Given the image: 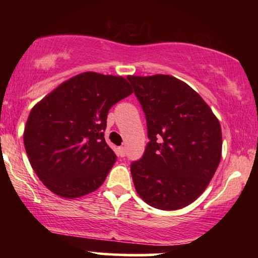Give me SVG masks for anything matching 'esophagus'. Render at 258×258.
Returning <instances> with one entry per match:
<instances>
[{
    "label": "esophagus",
    "instance_id": "34e87169",
    "mask_svg": "<svg viewBox=\"0 0 258 258\" xmlns=\"http://www.w3.org/2000/svg\"><path fill=\"white\" fill-rule=\"evenodd\" d=\"M117 155L119 157H124L125 156V148L124 147H119L117 149Z\"/></svg>",
    "mask_w": 258,
    "mask_h": 258
}]
</instances>
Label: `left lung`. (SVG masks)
Listing matches in <instances>:
<instances>
[{"label": "left lung", "instance_id": "1", "mask_svg": "<svg viewBox=\"0 0 258 258\" xmlns=\"http://www.w3.org/2000/svg\"><path fill=\"white\" fill-rule=\"evenodd\" d=\"M142 105L148 136L143 157L130 170L139 196L161 210L199 199L220 164L222 130L206 101L171 75H129Z\"/></svg>", "mask_w": 258, "mask_h": 258}]
</instances>
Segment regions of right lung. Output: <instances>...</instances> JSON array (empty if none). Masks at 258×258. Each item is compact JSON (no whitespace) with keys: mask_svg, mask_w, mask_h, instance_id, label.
<instances>
[{"mask_svg":"<svg viewBox=\"0 0 258 258\" xmlns=\"http://www.w3.org/2000/svg\"><path fill=\"white\" fill-rule=\"evenodd\" d=\"M130 94L124 77L86 72L34 105L24 148L33 170L51 192L74 200L102 185L116 162L104 140L108 111Z\"/></svg>","mask_w":258,"mask_h":258,"instance_id":"right-lung-1","label":"right lung"}]
</instances>
